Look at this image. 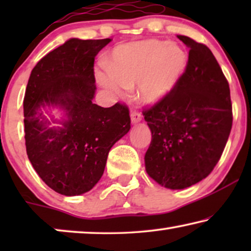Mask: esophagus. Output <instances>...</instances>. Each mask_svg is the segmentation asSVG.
Listing matches in <instances>:
<instances>
[{"instance_id": "1", "label": "esophagus", "mask_w": 251, "mask_h": 251, "mask_svg": "<svg viewBox=\"0 0 251 251\" xmlns=\"http://www.w3.org/2000/svg\"><path fill=\"white\" fill-rule=\"evenodd\" d=\"M130 118H131L132 123H137V122H139L140 120H142V114H140L138 111H136V109H135V111H132L131 114H130Z\"/></svg>"}]
</instances>
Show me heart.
Segmentation results:
<instances>
[{"label":"heart","instance_id":"1","mask_svg":"<svg viewBox=\"0 0 251 251\" xmlns=\"http://www.w3.org/2000/svg\"><path fill=\"white\" fill-rule=\"evenodd\" d=\"M186 63V53L177 44L144 40L114 48L107 59V68H100L97 77L115 94L139 84L140 98L154 104L175 88Z\"/></svg>","mask_w":251,"mask_h":251}]
</instances>
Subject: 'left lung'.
I'll return each instance as SVG.
<instances>
[{
  "instance_id": "obj_1",
  "label": "left lung",
  "mask_w": 251,
  "mask_h": 251,
  "mask_svg": "<svg viewBox=\"0 0 251 251\" xmlns=\"http://www.w3.org/2000/svg\"><path fill=\"white\" fill-rule=\"evenodd\" d=\"M190 48L175 88L143 111L152 131L146 171L157 184L183 190L214 170L232 129L229 85L205 44L178 35Z\"/></svg>"
}]
</instances>
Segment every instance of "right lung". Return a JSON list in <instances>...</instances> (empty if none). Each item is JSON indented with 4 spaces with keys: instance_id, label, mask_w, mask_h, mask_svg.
Segmentation results:
<instances>
[{
    "instance_id": "right-lung-1",
    "label": "right lung",
    "mask_w": 251,
    "mask_h": 251,
    "mask_svg": "<svg viewBox=\"0 0 251 251\" xmlns=\"http://www.w3.org/2000/svg\"><path fill=\"white\" fill-rule=\"evenodd\" d=\"M71 39L33 68L24 98L26 151L37 175L67 197L90 191L104 174L112 146L130 130L126 104L92 102L95 58L111 42ZM59 105L67 119L51 128L42 108Z\"/></svg>"
}]
</instances>
